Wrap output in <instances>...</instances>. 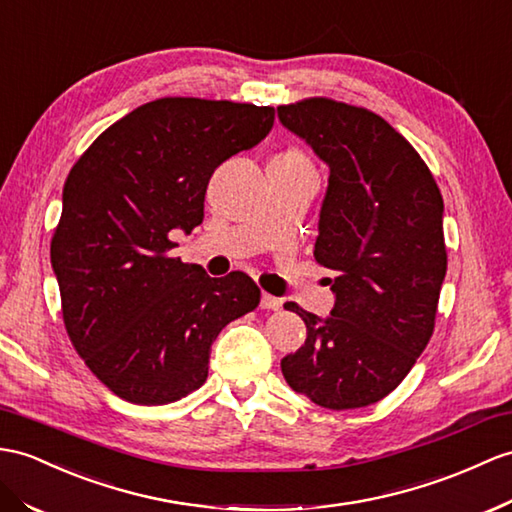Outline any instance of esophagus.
<instances>
[{"mask_svg": "<svg viewBox=\"0 0 512 512\" xmlns=\"http://www.w3.org/2000/svg\"><path fill=\"white\" fill-rule=\"evenodd\" d=\"M282 306V299L280 297H273L269 293H263V297H260V308L265 310H280Z\"/></svg>", "mask_w": 512, "mask_h": 512, "instance_id": "esophagus-1", "label": "esophagus"}]
</instances>
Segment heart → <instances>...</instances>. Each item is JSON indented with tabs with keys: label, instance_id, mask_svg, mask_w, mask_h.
Segmentation results:
<instances>
[{
	"label": "heart",
	"instance_id": "1",
	"mask_svg": "<svg viewBox=\"0 0 512 512\" xmlns=\"http://www.w3.org/2000/svg\"><path fill=\"white\" fill-rule=\"evenodd\" d=\"M289 154H297V156H302L299 152H295V149H289Z\"/></svg>",
	"mask_w": 512,
	"mask_h": 512
}]
</instances>
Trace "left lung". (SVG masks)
I'll use <instances>...</instances> for the list:
<instances>
[{
  "mask_svg": "<svg viewBox=\"0 0 512 512\" xmlns=\"http://www.w3.org/2000/svg\"><path fill=\"white\" fill-rule=\"evenodd\" d=\"M286 130L330 167L315 260L336 297L306 323V343L282 358L295 393L332 410L380 402L426 350L447 271L443 197L426 162L376 112L310 97L278 106Z\"/></svg>",
  "mask_w": 512,
  "mask_h": 512,
  "instance_id": "left-lung-1",
  "label": "left lung"
}]
</instances>
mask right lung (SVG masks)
<instances>
[{"label":"right lung","mask_w":512,"mask_h":512,"mask_svg":"<svg viewBox=\"0 0 512 512\" xmlns=\"http://www.w3.org/2000/svg\"><path fill=\"white\" fill-rule=\"evenodd\" d=\"M271 106L162 97L97 136L69 171L52 236L69 339L121 400L178 402L208 378L210 345L258 306L243 271L210 278L169 256V232L204 219L223 160L273 128Z\"/></svg>","instance_id":"right-lung-1"}]
</instances>
